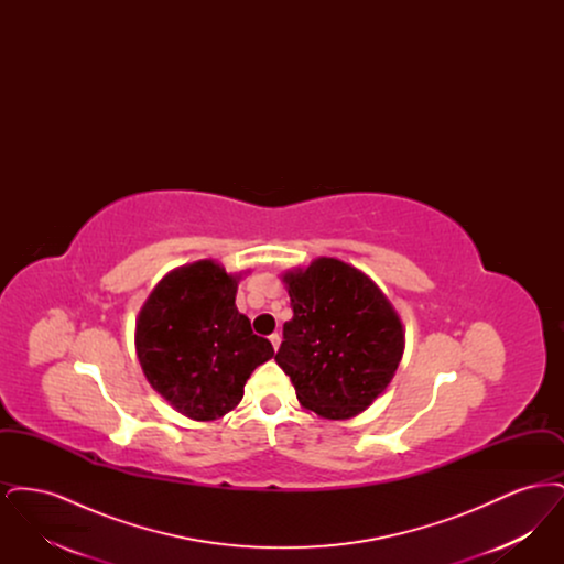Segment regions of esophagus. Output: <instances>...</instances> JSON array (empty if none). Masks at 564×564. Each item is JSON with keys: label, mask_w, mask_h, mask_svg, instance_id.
I'll list each match as a JSON object with an SVG mask.
<instances>
[{"label": "esophagus", "mask_w": 564, "mask_h": 564, "mask_svg": "<svg viewBox=\"0 0 564 564\" xmlns=\"http://www.w3.org/2000/svg\"><path fill=\"white\" fill-rule=\"evenodd\" d=\"M269 340L272 343V349H279V345H281V334H276V332H274V334H270Z\"/></svg>", "instance_id": "34e87169"}]
</instances>
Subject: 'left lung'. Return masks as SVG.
<instances>
[{"label": "left lung", "instance_id": "8db88e82", "mask_svg": "<svg viewBox=\"0 0 564 564\" xmlns=\"http://www.w3.org/2000/svg\"><path fill=\"white\" fill-rule=\"evenodd\" d=\"M283 281L294 317L283 325L274 361L304 408L329 421L359 414L400 366V317L370 276L334 258H319Z\"/></svg>", "mask_w": 564, "mask_h": 564}]
</instances>
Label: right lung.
I'll return each instance as SVG.
<instances>
[{
    "instance_id": "1",
    "label": "right lung",
    "mask_w": 564,
    "mask_h": 564,
    "mask_svg": "<svg viewBox=\"0 0 564 564\" xmlns=\"http://www.w3.org/2000/svg\"><path fill=\"white\" fill-rule=\"evenodd\" d=\"M237 279L212 260L166 274L137 322V357L177 412L214 421L241 402L249 375L274 355L235 306Z\"/></svg>"
}]
</instances>
